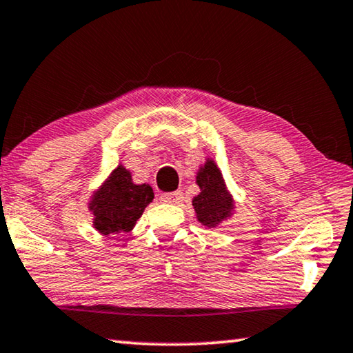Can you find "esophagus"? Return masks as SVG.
I'll return each instance as SVG.
<instances>
[{"label":"esophagus","mask_w":353,"mask_h":353,"mask_svg":"<svg viewBox=\"0 0 353 353\" xmlns=\"http://www.w3.org/2000/svg\"><path fill=\"white\" fill-rule=\"evenodd\" d=\"M161 201L164 203H172V205H178L183 201V192L181 190H175V192H167L161 195Z\"/></svg>","instance_id":"obj_1"}]
</instances>
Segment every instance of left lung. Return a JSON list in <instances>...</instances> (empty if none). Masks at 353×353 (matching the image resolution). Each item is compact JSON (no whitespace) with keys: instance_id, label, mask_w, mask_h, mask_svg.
<instances>
[{"instance_id":"1","label":"left lung","mask_w":353,"mask_h":353,"mask_svg":"<svg viewBox=\"0 0 353 353\" xmlns=\"http://www.w3.org/2000/svg\"><path fill=\"white\" fill-rule=\"evenodd\" d=\"M200 194L194 197L192 205L199 222L208 228H214L233 214L234 201L225 186L222 172L212 159H208L197 173Z\"/></svg>"}]
</instances>
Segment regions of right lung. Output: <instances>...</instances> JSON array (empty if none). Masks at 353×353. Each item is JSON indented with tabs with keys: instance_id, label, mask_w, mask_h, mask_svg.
Returning <instances> with one entry per match:
<instances>
[{
	"instance_id": "add662e5",
	"label": "right lung",
	"mask_w": 353,
	"mask_h": 353,
	"mask_svg": "<svg viewBox=\"0 0 353 353\" xmlns=\"http://www.w3.org/2000/svg\"><path fill=\"white\" fill-rule=\"evenodd\" d=\"M153 199V189L148 184H134L131 172L119 165L89 203L94 228L103 236L130 233Z\"/></svg>"
}]
</instances>
